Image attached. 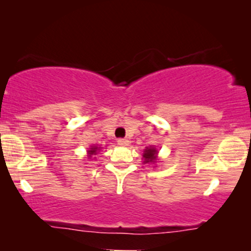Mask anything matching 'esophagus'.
Segmentation results:
<instances>
[{
  "mask_svg": "<svg viewBox=\"0 0 251 251\" xmlns=\"http://www.w3.org/2000/svg\"><path fill=\"white\" fill-rule=\"evenodd\" d=\"M129 144V142L127 139H124V138H120V139H118V145L120 146H127Z\"/></svg>",
  "mask_w": 251,
  "mask_h": 251,
  "instance_id": "obj_1",
  "label": "esophagus"
}]
</instances>
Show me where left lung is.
Listing matches in <instances>:
<instances>
[{
	"mask_svg": "<svg viewBox=\"0 0 251 251\" xmlns=\"http://www.w3.org/2000/svg\"><path fill=\"white\" fill-rule=\"evenodd\" d=\"M155 154H157V150L154 148H148L144 151V159L145 162L144 163H154L155 162Z\"/></svg>",
	"mask_w": 251,
	"mask_h": 251,
	"instance_id": "1",
	"label": "left lung"
}]
</instances>
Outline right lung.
Here are the masks:
<instances>
[{
	"label": "right lung",
	"mask_w": 251,
	"mask_h": 251,
	"mask_svg": "<svg viewBox=\"0 0 251 251\" xmlns=\"http://www.w3.org/2000/svg\"><path fill=\"white\" fill-rule=\"evenodd\" d=\"M98 150H99V149H98L97 146H93V148H91V150H89V151H88L89 152V157H91L92 154H96Z\"/></svg>",
	"instance_id": "add662e5"
}]
</instances>
